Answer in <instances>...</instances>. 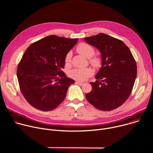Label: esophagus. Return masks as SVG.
Wrapping results in <instances>:
<instances>
[{
  "label": "esophagus",
  "instance_id": "1",
  "mask_svg": "<svg viewBox=\"0 0 153 153\" xmlns=\"http://www.w3.org/2000/svg\"><path fill=\"white\" fill-rule=\"evenodd\" d=\"M76 84H78V85H80V86H82V85H84V83L81 82H79V81H76Z\"/></svg>",
  "mask_w": 153,
  "mask_h": 153
}]
</instances>
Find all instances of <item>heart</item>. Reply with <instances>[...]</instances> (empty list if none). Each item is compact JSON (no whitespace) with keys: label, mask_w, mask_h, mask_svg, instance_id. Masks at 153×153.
Segmentation results:
<instances>
[{"label":"heart","mask_w":153,"mask_h":153,"mask_svg":"<svg viewBox=\"0 0 153 153\" xmlns=\"http://www.w3.org/2000/svg\"><path fill=\"white\" fill-rule=\"evenodd\" d=\"M77 51L86 58H91L94 54V49L90 45L86 43H80L77 46ZM71 53H68L65 56V62L68 63L71 60ZM90 63L94 67H99L101 65V60L99 57H94L90 59ZM93 74V70L90 68H75L71 71L70 76L76 80L84 81Z\"/></svg>","instance_id":"b5f03b06"}]
</instances>
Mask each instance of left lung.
Returning a JSON list of instances; mask_svg holds the SVG:
<instances>
[{
    "label": "left lung",
    "instance_id": "8db88e82",
    "mask_svg": "<svg viewBox=\"0 0 153 153\" xmlns=\"http://www.w3.org/2000/svg\"><path fill=\"white\" fill-rule=\"evenodd\" d=\"M101 54L102 67L90 82L92 90L85 97L102 111L121 106L131 93L137 76L136 60L129 48L120 40L103 33L83 39Z\"/></svg>",
    "mask_w": 153,
    "mask_h": 153
}]
</instances>
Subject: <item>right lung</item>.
I'll use <instances>...</instances> for the list:
<instances>
[{"instance_id":"right-lung-1","label":"right lung","mask_w":153,"mask_h":153,"mask_svg":"<svg viewBox=\"0 0 153 153\" xmlns=\"http://www.w3.org/2000/svg\"><path fill=\"white\" fill-rule=\"evenodd\" d=\"M78 39L51 35L27 49L18 65L17 76L20 91L27 101L37 110L48 111L58 106L75 81L62 69L68 53Z\"/></svg>"}]
</instances>
